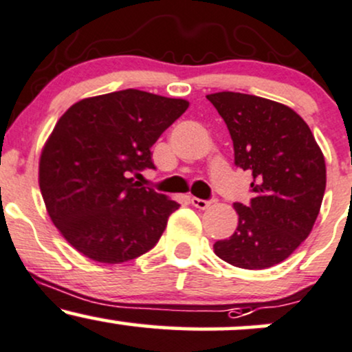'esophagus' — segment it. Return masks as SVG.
<instances>
[{
    "label": "esophagus",
    "mask_w": 352,
    "mask_h": 352,
    "mask_svg": "<svg viewBox=\"0 0 352 352\" xmlns=\"http://www.w3.org/2000/svg\"><path fill=\"white\" fill-rule=\"evenodd\" d=\"M190 201H192L193 207H197V208H200V210L208 208L210 204H212V201H210V200H201V199H197V197H192V199H190Z\"/></svg>",
    "instance_id": "esophagus-1"
}]
</instances>
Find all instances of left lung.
I'll return each instance as SVG.
<instances>
[{
    "mask_svg": "<svg viewBox=\"0 0 352 352\" xmlns=\"http://www.w3.org/2000/svg\"><path fill=\"white\" fill-rule=\"evenodd\" d=\"M207 99L227 124L235 165L252 172L253 199L235 204L238 227L213 252L227 263L265 270L308 238L326 188V164L308 124L293 109L241 92Z\"/></svg>",
    "mask_w": 352,
    "mask_h": 352,
    "instance_id": "1",
    "label": "left lung"
}]
</instances>
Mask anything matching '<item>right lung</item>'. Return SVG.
Instances as JSON below:
<instances>
[{
	"instance_id": "obj_1",
	"label": "right lung",
	"mask_w": 352,
	"mask_h": 352,
	"mask_svg": "<svg viewBox=\"0 0 352 352\" xmlns=\"http://www.w3.org/2000/svg\"><path fill=\"white\" fill-rule=\"evenodd\" d=\"M187 107L184 99L125 89L64 112L41 152L39 188L72 248L116 265L157 245L180 205L128 177L155 168L151 147Z\"/></svg>"
}]
</instances>
